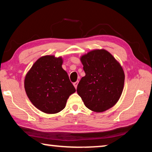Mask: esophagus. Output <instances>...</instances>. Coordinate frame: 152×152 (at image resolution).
Instances as JSON below:
<instances>
[{
	"instance_id": "obj_1",
	"label": "esophagus",
	"mask_w": 152,
	"mask_h": 152,
	"mask_svg": "<svg viewBox=\"0 0 152 152\" xmlns=\"http://www.w3.org/2000/svg\"><path fill=\"white\" fill-rule=\"evenodd\" d=\"M78 81H76V82H74V84H73L76 89L77 88V86H78Z\"/></svg>"
}]
</instances>
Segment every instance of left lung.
<instances>
[{
	"instance_id": "obj_1",
	"label": "left lung",
	"mask_w": 152,
	"mask_h": 152,
	"mask_svg": "<svg viewBox=\"0 0 152 152\" xmlns=\"http://www.w3.org/2000/svg\"><path fill=\"white\" fill-rule=\"evenodd\" d=\"M85 76L77 92L85 106L94 112H103L117 103L124 86L125 74L119 63L109 52L96 50L82 56Z\"/></svg>"
}]
</instances>
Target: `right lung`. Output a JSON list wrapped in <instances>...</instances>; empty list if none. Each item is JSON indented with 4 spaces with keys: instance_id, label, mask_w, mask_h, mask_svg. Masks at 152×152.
I'll list each match as a JSON object with an SVG mask.
<instances>
[{
    "instance_id": "right-lung-1",
    "label": "right lung",
    "mask_w": 152,
    "mask_h": 152,
    "mask_svg": "<svg viewBox=\"0 0 152 152\" xmlns=\"http://www.w3.org/2000/svg\"><path fill=\"white\" fill-rule=\"evenodd\" d=\"M61 57L45 56L35 61L25 78V89L34 106L42 112L54 114L63 110L76 89L61 68Z\"/></svg>"
}]
</instances>
